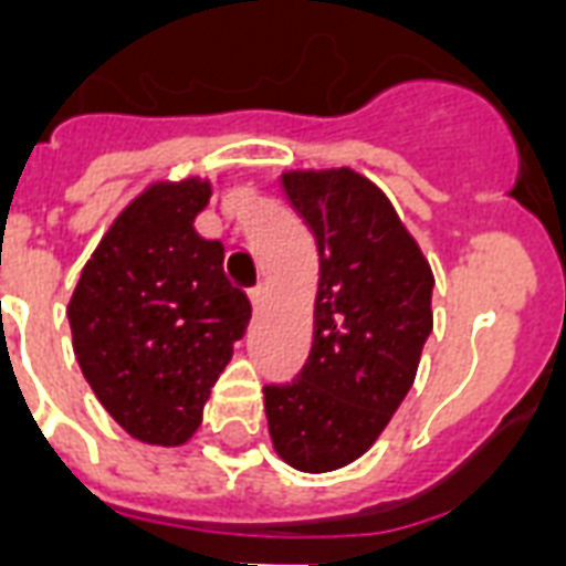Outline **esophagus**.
I'll list each match as a JSON object with an SVG mask.
<instances>
[{
  "mask_svg": "<svg viewBox=\"0 0 566 566\" xmlns=\"http://www.w3.org/2000/svg\"><path fill=\"white\" fill-rule=\"evenodd\" d=\"M249 300H252V308H255V311L264 308V305H266V287H264V284L252 287V291H249Z\"/></svg>",
  "mask_w": 566,
  "mask_h": 566,
  "instance_id": "34e87169",
  "label": "esophagus"
}]
</instances>
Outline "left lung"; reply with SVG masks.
Listing matches in <instances>:
<instances>
[{"label": "left lung", "mask_w": 566, "mask_h": 566, "mask_svg": "<svg viewBox=\"0 0 566 566\" xmlns=\"http://www.w3.org/2000/svg\"><path fill=\"white\" fill-rule=\"evenodd\" d=\"M293 211L317 240L308 361L264 387L275 455L302 473L353 464L411 390L429 337V258L381 188L353 167L284 170Z\"/></svg>", "instance_id": "obj_1"}]
</instances>
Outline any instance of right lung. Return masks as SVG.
<instances>
[{
    "label": "right lung",
    "instance_id": "add662e5",
    "mask_svg": "<svg viewBox=\"0 0 566 566\" xmlns=\"http://www.w3.org/2000/svg\"><path fill=\"white\" fill-rule=\"evenodd\" d=\"M211 193L202 176L146 185L102 234L66 305L87 385L149 447L193 438L252 317L222 273V243L193 229Z\"/></svg>",
    "mask_w": 566,
    "mask_h": 566
}]
</instances>
